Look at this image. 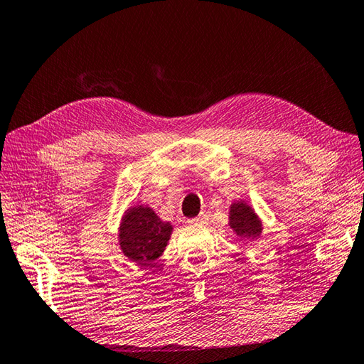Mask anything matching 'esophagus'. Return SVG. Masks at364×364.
<instances>
[{
  "instance_id": "obj_1",
  "label": "esophagus",
  "mask_w": 364,
  "mask_h": 364,
  "mask_svg": "<svg viewBox=\"0 0 364 364\" xmlns=\"http://www.w3.org/2000/svg\"><path fill=\"white\" fill-rule=\"evenodd\" d=\"M208 221V215L207 213H200L197 218H193V220H189L188 223L191 226H202V224H207Z\"/></svg>"
}]
</instances>
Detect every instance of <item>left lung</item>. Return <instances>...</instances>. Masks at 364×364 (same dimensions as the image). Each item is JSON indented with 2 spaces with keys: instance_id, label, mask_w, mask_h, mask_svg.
<instances>
[{
  "instance_id": "8db88e82",
  "label": "left lung",
  "mask_w": 364,
  "mask_h": 364,
  "mask_svg": "<svg viewBox=\"0 0 364 364\" xmlns=\"http://www.w3.org/2000/svg\"><path fill=\"white\" fill-rule=\"evenodd\" d=\"M230 228L235 230L239 237H257L261 234V221L253 210L245 202H235L230 205Z\"/></svg>"
}]
</instances>
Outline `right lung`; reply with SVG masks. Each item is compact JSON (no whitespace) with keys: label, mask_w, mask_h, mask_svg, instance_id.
Segmentation results:
<instances>
[{"label":"right lung","mask_w":364,"mask_h":364,"mask_svg":"<svg viewBox=\"0 0 364 364\" xmlns=\"http://www.w3.org/2000/svg\"><path fill=\"white\" fill-rule=\"evenodd\" d=\"M171 234L170 223H164L149 207H135L124 216L119 243L130 261L151 266L159 257Z\"/></svg>","instance_id":"1"}]
</instances>
